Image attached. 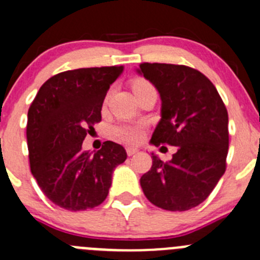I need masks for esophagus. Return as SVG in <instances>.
Returning a JSON list of instances; mask_svg holds the SVG:
<instances>
[{"mask_svg":"<svg viewBox=\"0 0 260 260\" xmlns=\"http://www.w3.org/2000/svg\"><path fill=\"white\" fill-rule=\"evenodd\" d=\"M138 151H139V149L134 148V147H127V148H126V153H127V156H133V154L137 153Z\"/></svg>","mask_w":260,"mask_h":260,"instance_id":"obj_1","label":"esophagus"}]
</instances>
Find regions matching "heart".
<instances>
[{
    "label": "heart",
    "instance_id": "heart-1",
    "mask_svg": "<svg viewBox=\"0 0 260 260\" xmlns=\"http://www.w3.org/2000/svg\"><path fill=\"white\" fill-rule=\"evenodd\" d=\"M149 83L144 80H137L133 83V91L139 87L148 86ZM112 134L117 140L127 144H135L140 142L143 138V125L142 123H122V125L114 126Z\"/></svg>",
    "mask_w": 260,
    "mask_h": 260
}]
</instances>
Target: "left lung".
<instances>
[{
  "mask_svg": "<svg viewBox=\"0 0 260 260\" xmlns=\"http://www.w3.org/2000/svg\"><path fill=\"white\" fill-rule=\"evenodd\" d=\"M161 98V120L151 144L178 148L169 162L152 153L140 178L147 199L164 210L185 211L208 199L225 171L228 113L206 76L185 66L143 63L137 70Z\"/></svg>",
  "mask_w": 260,
  "mask_h": 260,
  "instance_id": "8db88e82",
  "label": "left lung"
}]
</instances>
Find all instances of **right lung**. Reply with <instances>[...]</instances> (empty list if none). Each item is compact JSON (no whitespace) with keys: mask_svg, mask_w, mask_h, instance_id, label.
Segmentation results:
<instances>
[{"mask_svg":"<svg viewBox=\"0 0 260 260\" xmlns=\"http://www.w3.org/2000/svg\"><path fill=\"white\" fill-rule=\"evenodd\" d=\"M123 67L66 71L40 87L28 111L30 171L45 196L66 210L80 211L107 199L112 174L126 159L125 148L107 140L99 151L82 142L102 120L109 86Z\"/></svg>","mask_w":260,"mask_h":260,"instance_id":"obj_1","label":"right lung"}]
</instances>
